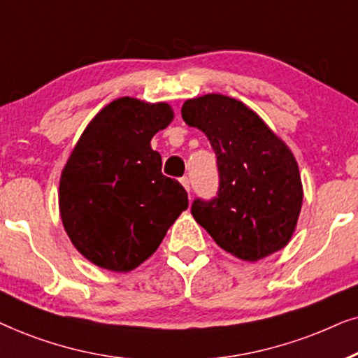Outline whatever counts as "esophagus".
Here are the masks:
<instances>
[{"mask_svg": "<svg viewBox=\"0 0 358 358\" xmlns=\"http://www.w3.org/2000/svg\"><path fill=\"white\" fill-rule=\"evenodd\" d=\"M180 183H182L185 189H187V192L189 193V178H188V176H183V178H180Z\"/></svg>", "mask_w": 358, "mask_h": 358, "instance_id": "34e87169", "label": "esophagus"}]
</instances>
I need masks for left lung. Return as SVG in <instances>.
<instances>
[{"label":"left lung","mask_w":358,"mask_h":358,"mask_svg":"<svg viewBox=\"0 0 358 358\" xmlns=\"http://www.w3.org/2000/svg\"><path fill=\"white\" fill-rule=\"evenodd\" d=\"M182 117L206 134L217 159V194L194 199L196 222L241 260L257 262L283 249L303 204L292 150L259 114L224 94L187 99Z\"/></svg>","instance_id":"obj_1"}]
</instances>
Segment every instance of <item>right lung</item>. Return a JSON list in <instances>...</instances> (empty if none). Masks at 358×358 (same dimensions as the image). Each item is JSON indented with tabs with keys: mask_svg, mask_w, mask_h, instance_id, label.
Listing matches in <instances>:
<instances>
[{
	"mask_svg": "<svg viewBox=\"0 0 358 358\" xmlns=\"http://www.w3.org/2000/svg\"><path fill=\"white\" fill-rule=\"evenodd\" d=\"M173 119L166 103L114 99L92 119L60 176L59 208L71 244L92 264L131 271L159 249L188 208L162 173L150 141Z\"/></svg>",
	"mask_w": 358,
	"mask_h": 358,
	"instance_id": "right-lung-1",
	"label": "right lung"
}]
</instances>
